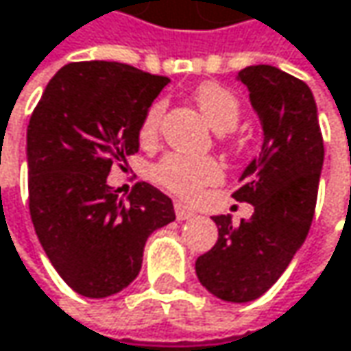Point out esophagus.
<instances>
[{"instance_id":"34e87169","label":"esophagus","mask_w":351,"mask_h":351,"mask_svg":"<svg viewBox=\"0 0 351 351\" xmlns=\"http://www.w3.org/2000/svg\"><path fill=\"white\" fill-rule=\"evenodd\" d=\"M175 215L178 220H189V218L196 217L195 210H193L191 206L182 204V202H175Z\"/></svg>"}]
</instances>
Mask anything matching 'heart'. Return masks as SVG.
I'll return each instance as SVG.
<instances>
[{"instance_id":"b5f03b06","label":"heart","mask_w":351,"mask_h":351,"mask_svg":"<svg viewBox=\"0 0 351 351\" xmlns=\"http://www.w3.org/2000/svg\"><path fill=\"white\" fill-rule=\"evenodd\" d=\"M195 101L206 123L217 133H228L240 119V103L226 87L218 83H202L195 91ZM162 105L156 103L149 109L141 125V141L149 143L156 136ZM220 167L213 158H193L182 155H167L153 171L155 180L169 193L182 198H195L208 184L220 180Z\"/></svg>"}]
</instances>
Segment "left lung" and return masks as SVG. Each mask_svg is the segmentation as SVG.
Masks as SVG:
<instances>
[{
    "instance_id": "obj_1",
    "label": "left lung",
    "mask_w": 351,
    "mask_h": 351,
    "mask_svg": "<svg viewBox=\"0 0 351 351\" xmlns=\"http://www.w3.org/2000/svg\"><path fill=\"white\" fill-rule=\"evenodd\" d=\"M248 89L262 127V147L240 175L234 198L254 215L232 226L213 217L217 244L196 260L200 284L224 302L260 298L296 256L308 237L316 198L324 141L310 87L272 65H250L237 75Z\"/></svg>"
}]
</instances>
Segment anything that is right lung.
<instances>
[{
  "mask_svg": "<svg viewBox=\"0 0 351 351\" xmlns=\"http://www.w3.org/2000/svg\"><path fill=\"white\" fill-rule=\"evenodd\" d=\"M167 83L117 61L69 63L29 119L35 234L57 274L85 298L125 290L141 272L147 238L175 220L173 200L149 182H136L129 198L107 184L114 160L138 151L141 125Z\"/></svg>",
  "mask_w": 351,
  "mask_h": 351,
  "instance_id": "obj_1",
  "label": "right lung"
}]
</instances>
